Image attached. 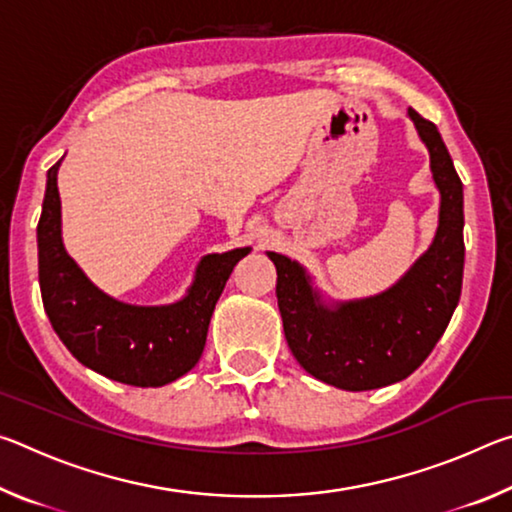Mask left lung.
<instances>
[{
  "label": "left lung",
  "instance_id": "obj_1",
  "mask_svg": "<svg viewBox=\"0 0 512 512\" xmlns=\"http://www.w3.org/2000/svg\"><path fill=\"white\" fill-rule=\"evenodd\" d=\"M427 144L440 192L431 246L391 289L325 302L298 262L268 253L277 268V307L293 357L309 375L343 391H372L411 375L452 320L463 284V183L438 128L409 108Z\"/></svg>",
  "mask_w": 512,
  "mask_h": 512
}]
</instances>
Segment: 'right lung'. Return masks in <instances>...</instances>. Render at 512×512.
<instances>
[{
  "label": "right lung",
  "instance_id": "right-lung-1",
  "mask_svg": "<svg viewBox=\"0 0 512 512\" xmlns=\"http://www.w3.org/2000/svg\"><path fill=\"white\" fill-rule=\"evenodd\" d=\"M58 167L60 162L47 171L38 221V277L51 327L83 366L103 377L142 388L171 384L201 359L216 300L250 248L205 255L187 296L173 305L119 302L94 287L67 255L60 235Z\"/></svg>",
  "mask_w": 512,
  "mask_h": 512
}]
</instances>
